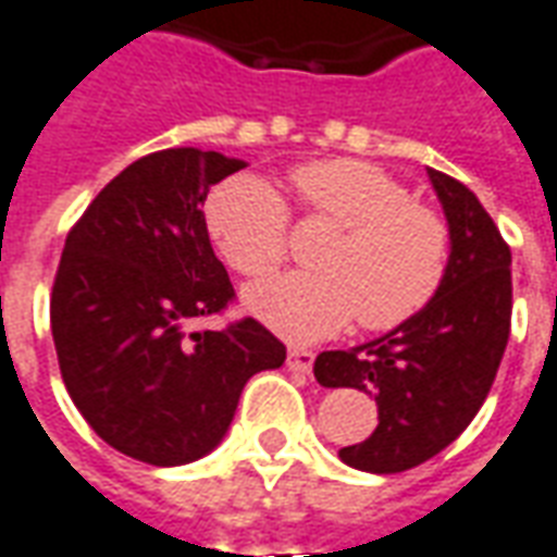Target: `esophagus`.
<instances>
[{"label":"esophagus","instance_id":"esophagus-1","mask_svg":"<svg viewBox=\"0 0 557 557\" xmlns=\"http://www.w3.org/2000/svg\"><path fill=\"white\" fill-rule=\"evenodd\" d=\"M311 366H314V354L306 348H290L287 350V369L297 374H311Z\"/></svg>","mask_w":557,"mask_h":557}]
</instances>
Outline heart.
Wrapping results in <instances>:
<instances>
[{
  "label": "heart",
  "mask_w": 557,
  "mask_h": 557,
  "mask_svg": "<svg viewBox=\"0 0 557 557\" xmlns=\"http://www.w3.org/2000/svg\"><path fill=\"white\" fill-rule=\"evenodd\" d=\"M299 207L342 231L318 251V272H287L248 287V311L290 342L342 333L354 318L386 333L437 297L449 270V227L408 185L360 159L311 161L294 173ZM203 222L224 263L246 278L287 258V207L267 180L239 173L207 197Z\"/></svg>",
  "instance_id": "heart-1"
}]
</instances>
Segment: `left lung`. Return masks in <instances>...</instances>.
Segmentation results:
<instances>
[{
  "label": "left lung",
  "mask_w": 557,
  "mask_h": 557,
  "mask_svg": "<svg viewBox=\"0 0 557 557\" xmlns=\"http://www.w3.org/2000/svg\"><path fill=\"white\" fill-rule=\"evenodd\" d=\"M429 180L453 239L437 297L405 326L314 360L321 386L377 401V429L338 449L369 474L408 471L449 447L483 408L510 338V246L468 185L432 168Z\"/></svg>",
  "instance_id": "1"
}]
</instances>
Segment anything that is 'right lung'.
<instances>
[{"label": "right lung", "instance_id": "obj_1", "mask_svg": "<svg viewBox=\"0 0 557 557\" xmlns=\"http://www.w3.org/2000/svg\"><path fill=\"white\" fill-rule=\"evenodd\" d=\"M243 168L195 146L144 156L98 191L62 248L50 330L65 389L101 441L156 468L212 453L248 377L285 362L255 318L188 330L234 299L200 207Z\"/></svg>", "mask_w": 557, "mask_h": 557}]
</instances>
